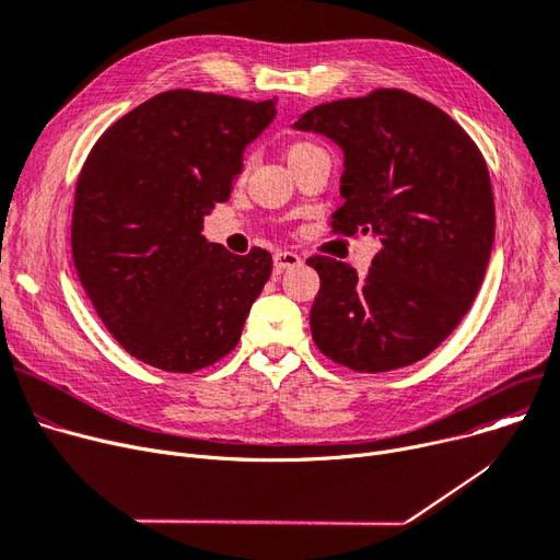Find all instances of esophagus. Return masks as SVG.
Returning <instances> with one entry per match:
<instances>
[{
  "mask_svg": "<svg viewBox=\"0 0 560 560\" xmlns=\"http://www.w3.org/2000/svg\"><path fill=\"white\" fill-rule=\"evenodd\" d=\"M298 265H302V256L295 254V252H277L275 254V270L277 272L298 268Z\"/></svg>",
  "mask_w": 560,
  "mask_h": 560,
  "instance_id": "obj_1",
  "label": "esophagus"
}]
</instances>
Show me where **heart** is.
<instances>
[{"mask_svg":"<svg viewBox=\"0 0 560 560\" xmlns=\"http://www.w3.org/2000/svg\"><path fill=\"white\" fill-rule=\"evenodd\" d=\"M304 147H313V144H308V142H298V144L290 147L288 154H290V152H298V150H304Z\"/></svg>","mask_w":560,"mask_h":560,"instance_id":"1","label":"heart"}]
</instances>
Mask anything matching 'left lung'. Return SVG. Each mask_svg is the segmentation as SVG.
Listing matches in <instances>:
<instances>
[{
  "label": "left lung",
  "instance_id": "1",
  "mask_svg": "<svg viewBox=\"0 0 560 560\" xmlns=\"http://www.w3.org/2000/svg\"><path fill=\"white\" fill-rule=\"evenodd\" d=\"M345 156L336 233L378 241L372 268L329 256L311 334L322 354L357 372H390L429 357L472 306L494 241L490 174L479 147L438 106L395 88L306 110L292 125Z\"/></svg>",
  "mask_w": 560,
  "mask_h": 560
}]
</instances>
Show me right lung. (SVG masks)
Returning <instances> with one entry per match:
<instances>
[{"instance_id": "obj_1", "label": "right lung", "mask_w": 560, "mask_h": 560, "mask_svg": "<svg viewBox=\"0 0 560 560\" xmlns=\"http://www.w3.org/2000/svg\"><path fill=\"white\" fill-rule=\"evenodd\" d=\"M277 100L167 91L120 117L88 154L74 192L72 256L110 336L165 372L209 368L238 345L272 256L201 235L245 147Z\"/></svg>"}]
</instances>
